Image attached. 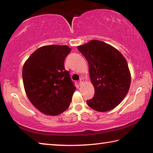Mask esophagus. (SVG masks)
<instances>
[{
  "label": "esophagus",
  "mask_w": 153,
  "mask_h": 153,
  "mask_svg": "<svg viewBox=\"0 0 153 153\" xmlns=\"http://www.w3.org/2000/svg\"><path fill=\"white\" fill-rule=\"evenodd\" d=\"M83 83H84V79L81 78V79H80V80H79V85H82Z\"/></svg>",
  "instance_id": "1"
}]
</instances>
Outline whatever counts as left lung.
<instances>
[{
  "label": "left lung",
  "instance_id": "left-lung-1",
  "mask_svg": "<svg viewBox=\"0 0 153 153\" xmlns=\"http://www.w3.org/2000/svg\"><path fill=\"white\" fill-rule=\"evenodd\" d=\"M88 63L94 96L87 105L98 112L113 109L129 91L131 74L126 59L117 49L102 41L92 40L77 46Z\"/></svg>",
  "mask_w": 153,
  "mask_h": 153
}]
</instances>
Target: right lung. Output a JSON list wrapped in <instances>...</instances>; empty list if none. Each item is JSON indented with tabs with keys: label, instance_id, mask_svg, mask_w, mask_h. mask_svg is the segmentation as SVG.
<instances>
[{
	"label": "right lung",
	"instance_id": "obj_1",
	"mask_svg": "<svg viewBox=\"0 0 153 153\" xmlns=\"http://www.w3.org/2000/svg\"><path fill=\"white\" fill-rule=\"evenodd\" d=\"M71 50L66 45L42 46L33 52L23 66L27 97L45 115H58L66 111L76 90L64 66Z\"/></svg>",
	"mask_w": 153,
	"mask_h": 153
}]
</instances>
